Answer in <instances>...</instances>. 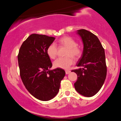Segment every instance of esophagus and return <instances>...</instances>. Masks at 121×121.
I'll return each mask as SVG.
<instances>
[{"label": "esophagus", "mask_w": 121, "mask_h": 121, "mask_svg": "<svg viewBox=\"0 0 121 121\" xmlns=\"http://www.w3.org/2000/svg\"><path fill=\"white\" fill-rule=\"evenodd\" d=\"M70 73V70H65V73H66V74H69V73Z\"/></svg>", "instance_id": "1"}]
</instances>
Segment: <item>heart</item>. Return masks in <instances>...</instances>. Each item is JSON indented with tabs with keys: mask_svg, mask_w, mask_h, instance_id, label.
Listing matches in <instances>:
<instances>
[{
	"mask_svg": "<svg viewBox=\"0 0 121 121\" xmlns=\"http://www.w3.org/2000/svg\"><path fill=\"white\" fill-rule=\"evenodd\" d=\"M60 45H63L68 48L65 55L67 56L64 58H58L53 62V66L56 68H61L68 69L74 62L73 58L70 57L71 56L74 58H78L81 56V50L77 46L76 41L72 37L65 36L61 38L59 41ZM57 49L56 44L52 43L47 49V53L51 59H54L56 57Z\"/></svg>",
	"mask_w": 121,
	"mask_h": 121,
	"instance_id": "1",
	"label": "heart"
}]
</instances>
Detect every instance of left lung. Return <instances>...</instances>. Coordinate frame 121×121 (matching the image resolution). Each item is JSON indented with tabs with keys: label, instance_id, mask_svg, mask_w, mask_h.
<instances>
[{
	"label": "left lung",
	"instance_id": "1",
	"mask_svg": "<svg viewBox=\"0 0 121 121\" xmlns=\"http://www.w3.org/2000/svg\"><path fill=\"white\" fill-rule=\"evenodd\" d=\"M81 37L84 48L77 66L72 70L77 75L74 85L76 91L85 97L93 96L102 87L106 77L107 68L105 51L95 35L84 30H77Z\"/></svg>",
	"mask_w": 121,
	"mask_h": 121
}]
</instances>
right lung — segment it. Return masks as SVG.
Segmentation results:
<instances>
[{
	"instance_id": "right-lung-1",
	"label": "right lung",
	"mask_w": 121,
	"mask_h": 121,
	"mask_svg": "<svg viewBox=\"0 0 121 121\" xmlns=\"http://www.w3.org/2000/svg\"><path fill=\"white\" fill-rule=\"evenodd\" d=\"M55 38L32 34L22 44L17 56L20 74L23 84L37 99L47 101L57 94L64 70H51L52 64L47 49Z\"/></svg>"
}]
</instances>
